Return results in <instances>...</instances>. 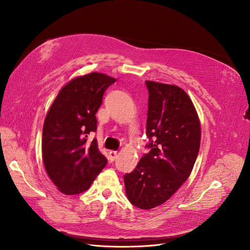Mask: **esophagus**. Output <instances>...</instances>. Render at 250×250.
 <instances>
[{
  "label": "esophagus",
  "instance_id": "esophagus-1",
  "mask_svg": "<svg viewBox=\"0 0 250 250\" xmlns=\"http://www.w3.org/2000/svg\"><path fill=\"white\" fill-rule=\"evenodd\" d=\"M116 155H117V152H116V151H109V152H108V156H109L108 159H109L110 162H113V161L115 160Z\"/></svg>",
  "mask_w": 250,
  "mask_h": 250
}]
</instances>
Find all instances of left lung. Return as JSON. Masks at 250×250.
I'll list each match as a JSON object with an SVG mask.
<instances>
[{
  "label": "left lung",
  "mask_w": 250,
  "mask_h": 250,
  "mask_svg": "<svg viewBox=\"0 0 250 250\" xmlns=\"http://www.w3.org/2000/svg\"><path fill=\"white\" fill-rule=\"evenodd\" d=\"M148 98L146 135L150 141L134 171L125 174L130 204L150 209L164 204L191 173L201 143L193 104L181 88L145 82Z\"/></svg>",
  "instance_id": "left-lung-1"
}]
</instances>
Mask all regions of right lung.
<instances>
[{
  "instance_id": "right-lung-1",
  "label": "right lung",
  "mask_w": 250,
  "mask_h": 250,
  "mask_svg": "<svg viewBox=\"0 0 250 250\" xmlns=\"http://www.w3.org/2000/svg\"><path fill=\"white\" fill-rule=\"evenodd\" d=\"M116 80L101 73L75 78L62 88L50 106L42 129V159L46 172L64 194L87 190L107 160L97 141L96 112L105 90Z\"/></svg>"
}]
</instances>
